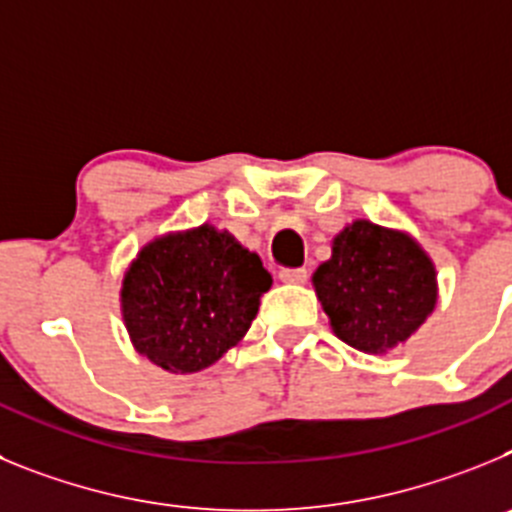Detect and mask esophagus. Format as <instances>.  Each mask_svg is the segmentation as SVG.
Instances as JSON below:
<instances>
[{
  "label": "esophagus",
  "mask_w": 512,
  "mask_h": 512,
  "mask_svg": "<svg viewBox=\"0 0 512 512\" xmlns=\"http://www.w3.org/2000/svg\"><path fill=\"white\" fill-rule=\"evenodd\" d=\"M279 279L289 284H302L307 279V269H282L279 271Z\"/></svg>",
  "instance_id": "obj_1"
}]
</instances>
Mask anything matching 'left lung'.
<instances>
[{
	"label": "left lung",
	"instance_id": "8db88e82",
	"mask_svg": "<svg viewBox=\"0 0 512 512\" xmlns=\"http://www.w3.org/2000/svg\"><path fill=\"white\" fill-rule=\"evenodd\" d=\"M312 284L333 333L364 354L408 341L438 300L431 256L408 233L369 220H354L333 238Z\"/></svg>",
	"mask_w": 512,
	"mask_h": 512
}]
</instances>
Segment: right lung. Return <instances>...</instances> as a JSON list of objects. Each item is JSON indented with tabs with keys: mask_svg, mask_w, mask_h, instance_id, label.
Masks as SVG:
<instances>
[{
	"mask_svg": "<svg viewBox=\"0 0 512 512\" xmlns=\"http://www.w3.org/2000/svg\"><path fill=\"white\" fill-rule=\"evenodd\" d=\"M271 287L261 259L212 225L140 248L120 289L135 351L171 374H194L241 341Z\"/></svg>",
	"mask_w": 512,
	"mask_h": 512,
	"instance_id": "obj_1",
	"label": "right lung"
}]
</instances>
